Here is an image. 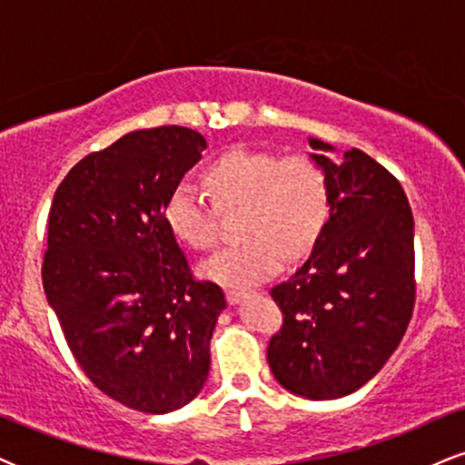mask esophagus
<instances>
[{"label": "esophagus", "mask_w": 465, "mask_h": 465, "mask_svg": "<svg viewBox=\"0 0 465 465\" xmlns=\"http://www.w3.org/2000/svg\"><path fill=\"white\" fill-rule=\"evenodd\" d=\"M244 295H247V291H242V288H227L225 291V297L229 303H238Z\"/></svg>", "instance_id": "1"}]
</instances>
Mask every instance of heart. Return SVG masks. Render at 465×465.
Instances as JSON below:
<instances>
[{"mask_svg": "<svg viewBox=\"0 0 465 465\" xmlns=\"http://www.w3.org/2000/svg\"><path fill=\"white\" fill-rule=\"evenodd\" d=\"M205 185L212 201L181 181L170 190L163 218L173 236L196 251L221 240V212L242 210L240 236L247 240L218 251L201 273L225 286H251L317 242L332 210L328 168L311 153L277 154L232 148L210 163Z\"/></svg>", "mask_w": 465, "mask_h": 465, "instance_id": "obj_1", "label": "heart"}]
</instances>
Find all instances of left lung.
I'll use <instances>...</instances> for the list:
<instances>
[{
	"mask_svg": "<svg viewBox=\"0 0 465 465\" xmlns=\"http://www.w3.org/2000/svg\"><path fill=\"white\" fill-rule=\"evenodd\" d=\"M314 151H332L311 140ZM332 181V210L312 253L271 288L282 328L266 359L288 391L348 396L381 371L415 306L413 212L400 181L359 148L339 163L314 154Z\"/></svg>",
	"mask_w": 465,
	"mask_h": 465,
	"instance_id": "8db88e82",
	"label": "left lung"
}]
</instances>
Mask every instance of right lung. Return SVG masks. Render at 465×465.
<instances>
[{"mask_svg": "<svg viewBox=\"0 0 465 465\" xmlns=\"http://www.w3.org/2000/svg\"><path fill=\"white\" fill-rule=\"evenodd\" d=\"M205 146L185 126L133 131L69 170L47 218L41 277L69 350L100 391L142 413L181 409L210 373L225 295L196 280L163 218Z\"/></svg>", "mask_w": 465, "mask_h": 465, "instance_id": "1", "label": "right lung"}]
</instances>
